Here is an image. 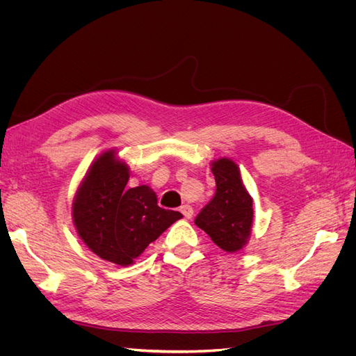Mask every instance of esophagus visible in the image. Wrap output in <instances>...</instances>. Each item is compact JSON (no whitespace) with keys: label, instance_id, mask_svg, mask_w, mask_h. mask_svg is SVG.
<instances>
[{"label":"esophagus","instance_id":"1","mask_svg":"<svg viewBox=\"0 0 356 356\" xmlns=\"http://www.w3.org/2000/svg\"><path fill=\"white\" fill-rule=\"evenodd\" d=\"M179 211H181L182 215H184L186 218H191L193 217V208L190 207V204H182V207L179 208Z\"/></svg>","mask_w":356,"mask_h":356}]
</instances>
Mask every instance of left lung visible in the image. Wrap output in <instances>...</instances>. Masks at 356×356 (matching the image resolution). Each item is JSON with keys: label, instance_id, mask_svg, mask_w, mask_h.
Segmentation results:
<instances>
[{"label": "left lung", "instance_id": "left-lung-1", "mask_svg": "<svg viewBox=\"0 0 356 356\" xmlns=\"http://www.w3.org/2000/svg\"><path fill=\"white\" fill-rule=\"evenodd\" d=\"M215 177L213 197L195 220L222 251L236 252L243 248L252 227V199L243 187L239 168L233 160L220 159L212 163Z\"/></svg>", "mask_w": 356, "mask_h": 356}]
</instances>
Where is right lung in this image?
Segmentation results:
<instances>
[{
    "label": "right lung",
    "instance_id": "right-lung-1",
    "mask_svg": "<svg viewBox=\"0 0 356 356\" xmlns=\"http://www.w3.org/2000/svg\"><path fill=\"white\" fill-rule=\"evenodd\" d=\"M127 166L106 152L86 174L72 204V217L90 251L118 266L132 264L170 224L182 218L160 208L156 193L139 186L126 188Z\"/></svg>",
    "mask_w": 356,
    "mask_h": 356
}]
</instances>
